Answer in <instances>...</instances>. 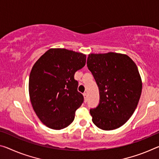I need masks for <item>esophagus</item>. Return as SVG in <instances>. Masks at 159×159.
I'll list each match as a JSON object with an SVG mask.
<instances>
[{
    "label": "esophagus",
    "instance_id": "esophagus-1",
    "mask_svg": "<svg viewBox=\"0 0 159 159\" xmlns=\"http://www.w3.org/2000/svg\"><path fill=\"white\" fill-rule=\"evenodd\" d=\"M84 96L85 100H87V99H88V93H84Z\"/></svg>",
    "mask_w": 159,
    "mask_h": 159
}]
</instances>
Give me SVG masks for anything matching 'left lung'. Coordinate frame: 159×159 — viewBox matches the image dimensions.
Returning <instances> with one entry per match:
<instances>
[{
    "mask_svg": "<svg viewBox=\"0 0 159 159\" xmlns=\"http://www.w3.org/2000/svg\"><path fill=\"white\" fill-rule=\"evenodd\" d=\"M87 66L99 89L100 102L90 110L92 121L103 130L117 129L137 107L142 89L138 68L127 55L90 54Z\"/></svg>",
    "mask_w": 159,
    "mask_h": 159,
    "instance_id": "8db88e82",
    "label": "left lung"
}]
</instances>
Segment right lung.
<instances>
[{
    "instance_id": "1",
    "label": "right lung",
    "mask_w": 159,
    "mask_h": 159,
    "mask_svg": "<svg viewBox=\"0 0 159 159\" xmlns=\"http://www.w3.org/2000/svg\"><path fill=\"white\" fill-rule=\"evenodd\" d=\"M86 55L66 49H50L37 60L29 78L30 101L47 127L59 130L71 124L84 102L74 74L82 69Z\"/></svg>"
}]
</instances>
